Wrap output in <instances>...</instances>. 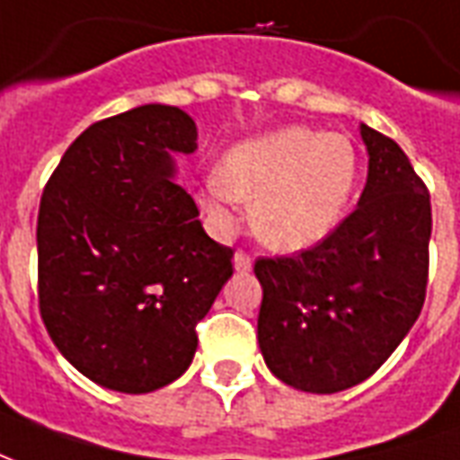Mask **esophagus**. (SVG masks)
Masks as SVG:
<instances>
[{
    "label": "esophagus",
    "mask_w": 460,
    "mask_h": 460,
    "mask_svg": "<svg viewBox=\"0 0 460 460\" xmlns=\"http://www.w3.org/2000/svg\"><path fill=\"white\" fill-rule=\"evenodd\" d=\"M233 262H235V270H250L252 268V255H250L248 250L237 248L235 250V258H233Z\"/></svg>",
    "instance_id": "esophagus-1"
}]
</instances>
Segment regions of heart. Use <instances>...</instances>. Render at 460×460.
<instances>
[{
  "instance_id": "1",
  "label": "heart",
  "mask_w": 460,
  "mask_h": 460,
  "mask_svg": "<svg viewBox=\"0 0 460 460\" xmlns=\"http://www.w3.org/2000/svg\"><path fill=\"white\" fill-rule=\"evenodd\" d=\"M358 180L353 142L338 132L280 128L252 137L225 157L202 188L212 220L233 227L252 202V227L275 250H305L343 220Z\"/></svg>"
}]
</instances>
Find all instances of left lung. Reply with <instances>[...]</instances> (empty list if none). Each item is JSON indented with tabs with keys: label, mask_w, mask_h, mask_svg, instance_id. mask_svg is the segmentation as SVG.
I'll return each mask as SVG.
<instances>
[{
	"label": "left lung",
	"mask_w": 460,
	"mask_h": 460,
	"mask_svg": "<svg viewBox=\"0 0 460 460\" xmlns=\"http://www.w3.org/2000/svg\"><path fill=\"white\" fill-rule=\"evenodd\" d=\"M368 182L358 208L313 248L258 258V343L280 381L338 394L373 376L420 315L430 195L394 139L360 125Z\"/></svg>",
	"instance_id": "obj_1"
}]
</instances>
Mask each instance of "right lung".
<instances>
[{
  "mask_svg": "<svg viewBox=\"0 0 460 460\" xmlns=\"http://www.w3.org/2000/svg\"><path fill=\"white\" fill-rule=\"evenodd\" d=\"M192 117L142 104L100 119L57 164L37 217V296L59 353L97 385L150 394L180 378L198 323L233 275L198 205L172 182Z\"/></svg>",
  "mask_w": 460,
  "mask_h": 460,
  "instance_id": "1",
  "label": "right lung"
}]
</instances>
